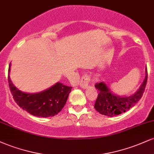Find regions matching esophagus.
<instances>
[{
  "instance_id": "1",
  "label": "esophagus",
  "mask_w": 154,
  "mask_h": 154,
  "mask_svg": "<svg viewBox=\"0 0 154 154\" xmlns=\"http://www.w3.org/2000/svg\"><path fill=\"white\" fill-rule=\"evenodd\" d=\"M90 81H91V79H90V77H88V75H83L80 80V82H79V86L82 89H86V88L89 87Z\"/></svg>"
}]
</instances>
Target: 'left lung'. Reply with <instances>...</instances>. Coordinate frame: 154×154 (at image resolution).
<instances>
[{
  "label": "left lung",
  "instance_id": "1",
  "mask_svg": "<svg viewBox=\"0 0 154 154\" xmlns=\"http://www.w3.org/2000/svg\"><path fill=\"white\" fill-rule=\"evenodd\" d=\"M147 79L148 72L147 69H146V77L143 82L134 94L128 96L116 95L111 91L110 88L103 82L95 84V88L99 91L94 105L95 110L102 115L111 117L119 115L128 111L130 108L133 107L142 97L145 91Z\"/></svg>",
  "mask_w": 154,
  "mask_h": 154
}]
</instances>
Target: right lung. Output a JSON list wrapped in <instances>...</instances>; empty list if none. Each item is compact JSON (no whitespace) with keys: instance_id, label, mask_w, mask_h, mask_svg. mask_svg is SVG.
I'll list each match as a JSON object with an SVG mask.
<instances>
[{"instance_id":"1","label":"right lung","mask_w":154,"mask_h":154,"mask_svg":"<svg viewBox=\"0 0 154 154\" xmlns=\"http://www.w3.org/2000/svg\"><path fill=\"white\" fill-rule=\"evenodd\" d=\"M10 70L11 63L8 68V85L13 98L19 106L32 115L45 118L54 116L61 111L66 103L72 87L59 82L40 93H24L14 85L9 76Z\"/></svg>"}]
</instances>
